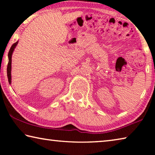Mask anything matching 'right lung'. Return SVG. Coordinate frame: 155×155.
I'll use <instances>...</instances> for the list:
<instances>
[{
    "instance_id": "add662e5",
    "label": "right lung",
    "mask_w": 155,
    "mask_h": 155,
    "mask_svg": "<svg viewBox=\"0 0 155 155\" xmlns=\"http://www.w3.org/2000/svg\"><path fill=\"white\" fill-rule=\"evenodd\" d=\"M18 43V41H17L16 42L13 44L8 53L9 62H8V65H7V78H8V81L9 84L12 83V57L13 52H14L15 48L16 47Z\"/></svg>"
}]
</instances>
